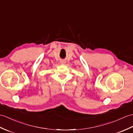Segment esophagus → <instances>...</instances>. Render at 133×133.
Masks as SVG:
<instances>
[{"instance_id":"34e87169","label":"esophagus","mask_w":133,"mask_h":133,"mask_svg":"<svg viewBox=\"0 0 133 133\" xmlns=\"http://www.w3.org/2000/svg\"><path fill=\"white\" fill-rule=\"evenodd\" d=\"M61 63H64V62H63V61H61Z\"/></svg>"}]
</instances>
